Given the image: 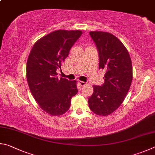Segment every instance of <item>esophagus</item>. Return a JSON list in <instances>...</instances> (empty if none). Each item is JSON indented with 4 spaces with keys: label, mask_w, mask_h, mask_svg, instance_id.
<instances>
[{
    "label": "esophagus",
    "mask_w": 155,
    "mask_h": 155,
    "mask_svg": "<svg viewBox=\"0 0 155 155\" xmlns=\"http://www.w3.org/2000/svg\"><path fill=\"white\" fill-rule=\"evenodd\" d=\"M79 84L81 86H84L85 85H86V83L84 82H82V81H80V82H79Z\"/></svg>",
    "instance_id": "esophagus-1"
}]
</instances>
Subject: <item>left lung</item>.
Instances as JSON below:
<instances>
[{
	"instance_id": "1",
	"label": "left lung",
	"mask_w": 155,
	"mask_h": 155,
	"mask_svg": "<svg viewBox=\"0 0 155 155\" xmlns=\"http://www.w3.org/2000/svg\"><path fill=\"white\" fill-rule=\"evenodd\" d=\"M99 54V69L105 71L102 86H93L89 108L97 115H110L123 104L133 79L132 62L125 46L107 32L91 31Z\"/></svg>"
}]
</instances>
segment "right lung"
<instances>
[{
  "mask_svg": "<svg viewBox=\"0 0 155 155\" xmlns=\"http://www.w3.org/2000/svg\"><path fill=\"white\" fill-rule=\"evenodd\" d=\"M82 32L57 30L37 41L26 63L30 90L39 106L51 116L69 110L72 97L78 93L77 81L57 77L60 68Z\"/></svg>",
  "mask_w": 155,
  "mask_h": 155,
  "instance_id": "obj_1",
  "label": "right lung"
}]
</instances>
